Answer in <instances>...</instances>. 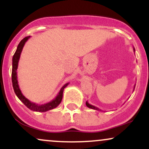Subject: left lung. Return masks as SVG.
<instances>
[{"label": "left lung", "mask_w": 149, "mask_h": 149, "mask_svg": "<svg viewBox=\"0 0 149 149\" xmlns=\"http://www.w3.org/2000/svg\"><path fill=\"white\" fill-rule=\"evenodd\" d=\"M133 49H134V52H135V49H134V47H133ZM134 88H135V85H134V90H133V91H134ZM86 106H87V107H88V108H90V109H95V110L100 111H102V110H101V109H99V108H97V107H95V106L92 105V104H89L88 101H87V102H86Z\"/></svg>", "instance_id": "left-lung-1"}]
</instances>
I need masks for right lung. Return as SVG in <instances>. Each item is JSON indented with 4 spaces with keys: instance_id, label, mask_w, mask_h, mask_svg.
<instances>
[{
    "instance_id": "right-lung-1",
    "label": "right lung",
    "mask_w": 149,
    "mask_h": 149,
    "mask_svg": "<svg viewBox=\"0 0 149 149\" xmlns=\"http://www.w3.org/2000/svg\"><path fill=\"white\" fill-rule=\"evenodd\" d=\"M31 36H27L25 37L24 39H22L19 43L16 52H15L14 55H13V69H12V82H13V89H14L15 93L16 94L17 97L19 99V100L21 101L22 103L24 104L28 109H29L31 111H33L45 112L49 110H51V109H54V108L57 107V106H59V104L61 103V100H62L63 92H64V88L69 84V83H66V84L61 88L60 91L59 92L57 97H56L54 100H52V101L48 102V103H46L44 104H38L33 103V102H31L30 100H29L28 99L26 98V97L24 96L23 94L22 93L21 90H20L19 87L17 70L18 68V63L19 60L20 55H21L22 49H23L26 42L29 40V38Z\"/></svg>"
}]
</instances>
